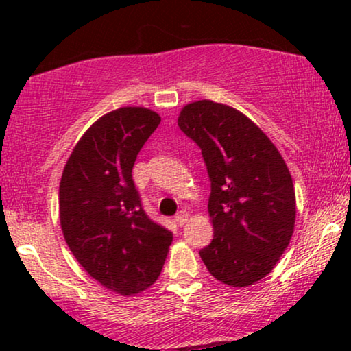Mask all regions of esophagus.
I'll return each mask as SVG.
<instances>
[{"label": "esophagus", "instance_id": "1", "mask_svg": "<svg viewBox=\"0 0 351 351\" xmlns=\"http://www.w3.org/2000/svg\"><path fill=\"white\" fill-rule=\"evenodd\" d=\"M189 219H190V214L186 213V210H180V213L176 215L174 220H176L177 225H180V227H182V225L186 223V220H189Z\"/></svg>", "mask_w": 351, "mask_h": 351}]
</instances>
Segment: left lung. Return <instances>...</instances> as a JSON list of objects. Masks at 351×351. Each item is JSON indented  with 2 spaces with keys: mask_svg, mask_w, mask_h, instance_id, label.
I'll use <instances>...</instances> for the list:
<instances>
[{
  "mask_svg": "<svg viewBox=\"0 0 351 351\" xmlns=\"http://www.w3.org/2000/svg\"><path fill=\"white\" fill-rule=\"evenodd\" d=\"M177 123L201 148L210 180L214 239L199 256L215 280L251 286L275 268L294 233L291 172L265 132L237 108L198 100L182 108Z\"/></svg>",
  "mask_w": 351,
  "mask_h": 351,
  "instance_id": "left-lung-1",
  "label": "left lung"
}]
</instances>
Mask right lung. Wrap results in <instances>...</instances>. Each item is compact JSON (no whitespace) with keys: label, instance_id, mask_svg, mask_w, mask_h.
I'll use <instances>...</instances> for the list:
<instances>
[{"label":"right lung","instance_id":"add662e5","mask_svg":"<svg viewBox=\"0 0 351 351\" xmlns=\"http://www.w3.org/2000/svg\"><path fill=\"white\" fill-rule=\"evenodd\" d=\"M161 117L121 107L99 118L76 143L62 172V233L80 265L121 295L160 276L172 233L148 217L132 180L136 158Z\"/></svg>","mask_w":351,"mask_h":351}]
</instances>
